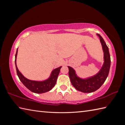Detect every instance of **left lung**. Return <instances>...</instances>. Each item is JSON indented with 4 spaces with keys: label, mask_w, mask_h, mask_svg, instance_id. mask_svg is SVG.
I'll return each instance as SVG.
<instances>
[{
    "label": "left lung",
    "mask_w": 125,
    "mask_h": 125,
    "mask_svg": "<svg viewBox=\"0 0 125 125\" xmlns=\"http://www.w3.org/2000/svg\"><path fill=\"white\" fill-rule=\"evenodd\" d=\"M102 46L104 52V64L99 72L92 77L83 79L78 77L74 69L68 66L69 69V76L71 83L76 89L80 92L88 93L96 91L100 88L108 76L111 64L110 55L109 48L101 36L97 33Z\"/></svg>",
    "instance_id": "1"
}]
</instances>
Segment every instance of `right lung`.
Instances as JSON below:
<instances>
[{
	"label": "right lung",
	"mask_w": 125,
	"mask_h": 125,
	"mask_svg": "<svg viewBox=\"0 0 125 125\" xmlns=\"http://www.w3.org/2000/svg\"><path fill=\"white\" fill-rule=\"evenodd\" d=\"M18 48L16 50L15 63L17 75L22 84L31 92L37 93V94H42V93L47 92L51 90L56 83L57 79L60 69L62 67H60L57 68L53 69L51 73L50 77L43 81H36V80L28 79L21 73L17 67L16 57L17 54H18Z\"/></svg>",
	"instance_id": "right-lung-1"
}]
</instances>
